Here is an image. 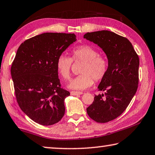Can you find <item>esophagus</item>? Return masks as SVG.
<instances>
[{"label":"esophagus","instance_id":"1","mask_svg":"<svg viewBox=\"0 0 155 155\" xmlns=\"http://www.w3.org/2000/svg\"><path fill=\"white\" fill-rule=\"evenodd\" d=\"M83 94L82 92H78V91H71V95H82Z\"/></svg>","mask_w":155,"mask_h":155}]
</instances>
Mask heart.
<instances>
[{
    "label": "heart",
    "instance_id": "obj_1",
    "mask_svg": "<svg viewBox=\"0 0 155 155\" xmlns=\"http://www.w3.org/2000/svg\"><path fill=\"white\" fill-rule=\"evenodd\" d=\"M73 60L82 61L84 64L80 70L82 74L71 81L68 87L73 90H84L93 85L94 81H100L107 73L108 64L104 57L101 56L94 47L85 45L73 48L71 58L64 54L58 56L56 62L58 73L63 79L67 80L71 77Z\"/></svg>",
    "mask_w": 155,
    "mask_h": 155
}]
</instances>
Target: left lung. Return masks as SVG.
Instances as JSON below:
<instances>
[{"instance_id": "left-lung-1", "label": "left lung", "mask_w": 155, "mask_h": 155, "mask_svg": "<svg viewBox=\"0 0 155 155\" xmlns=\"http://www.w3.org/2000/svg\"><path fill=\"white\" fill-rule=\"evenodd\" d=\"M84 38L97 45L108 58L107 73L97 87L105 93L95 95L93 104L87 108L92 120L106 123L121 115L136 93L139 59L131 42L114 32H88Z\"/></svg>"}]
</instances>
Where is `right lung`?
I'll list each match as a JSON object with an SVG mask.
<instances>
[{
	"label": "right lung",
	"mask_w": 155,
	"mask_h": 155,
	"mask_svg": "<svg viewBox=\"0 0 155 155\" xmlns=\"http://www.w3.org/2000/svg\"><path fill=\"white\" fill-rule=\"evenodd\" d=\"M75 41L74 34L44 33L18 49L11 68L15 94L20 108L35 122L51 126L64 116L70 93L61 88L56 62Z\"/></svg>",
	"instance_id": "1"
}]
</instances>
